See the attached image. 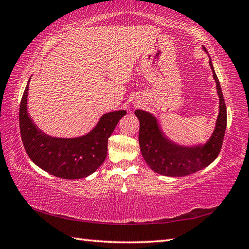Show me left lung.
I'll list each match as a JSON object with an SVG mask.
<instances>
[{"instance_id":"left-lung-1","label":"left lung","mask_w":249,"mask_h":249,"mask_svg":"<svg viewBox=\"0 0 249 249\" xmlns=\"http://www.w3.org/2000/svg\"><path fill=\"white\" fill-rule=\"evenodd\" d=\"M203 49L205 50L204 47ZM210 66L219 96V113L214 133L204 145L185 147L174 144L163 136L155 116L142 110L135 111L140 122L139 145L142 156L156 173L167 177L188 176L209 166L219 155L227 127V109L218 78L211 60Z\"/></svg>"}]
</instances>
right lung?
<instances>
[{"mask_svg": "<svg viewBox=\"0 0 249 249\" xmlns=\"http://www.w3.org/2000/svg\"><path fill=\"white\" fill-rule=\"evenodd\" d=\"M29 82L20 103L19 125L22 143L32 161L52 176L66 179L83 178L96 171L107 156L109 137L126 111L104 114L86 136L54 138L37 128L28 114Z\"/></svg>", "mask_w": 249, "mask_h": 249, "instance_id": "right-lung-1", "label": "right lung"}]
</instances>
